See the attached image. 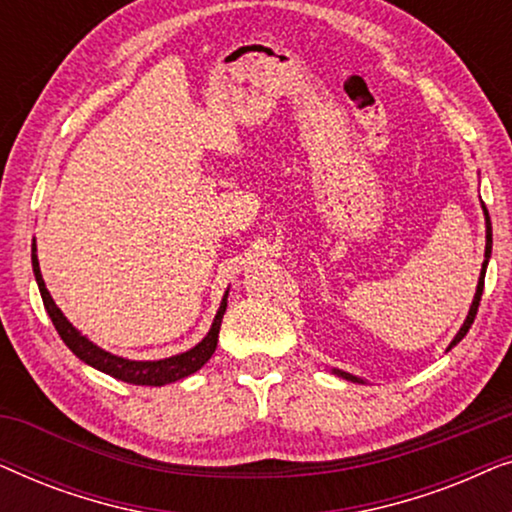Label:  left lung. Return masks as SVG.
Instances as JSON below:
<instances>
[{"mask_svg":"<svg viewBox=\"0 0 512 512\" xmlns=\"http://www.w3.org/2000/svg\"><path fill=\"white\" fill-rule=\"evenodd\" d=\"M482 209H485V219H487V247H485V263H482V272H480V282H478V291H475V298H473V305H471V312H468V317H466V321H464V326H461V331L457 333V338L452 340V345L450 347H454L457 345V342L464 338V335L468 333V328L473 326V321H475V314H478V305H480V298H482V289H485V270H487V263H489V256H492V221H489V212H487V207L482 205ZM335 373H338L340 377H345V380H352V382H361L359 377H354V375H349V373H342V370H335Z\"/></svg>","mask_w":512,"mask_h":512,"instance_id":"left-lung-1","label":"left lung"}]
</instances>
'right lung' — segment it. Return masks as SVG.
I'll use <instances>...</instances> for the list:
<instances>
[{
    "label": "right lung",
    "mask_w": 512,
    "mask_h": 512,
    "mask_svg": "<svg viewBox=\"0 0 512 512\" xmlns=\"http://www.w3.org/2000/svg\"><path fill=\"white\" fill-rule=\"evenodd\" d=\"M34 251H32V268H34V277H37L41 298H44V307H46L48 317H51L55 331L60 333L62 342H65V345L72 349V352L79 356L81 361H86L88 366L102 370V373H107L111 377H116V380H123L128 384H142V387H163V384L177 382V380H181V377L193 375L195 370H200L202 366H205V363L209 361V356L214 354L216 342H219L223 312H226V307H228V293L223 296L219 312H216V317H214V324H212V328H209L207 338L202 340L200 345H195L193 349H188V352L179 354V356H172V359L128 361V359H121V356L104 352V349L93 345L88 338H83V335L76 331L72 324H69L67 317L60 312V307L55 305V300L51 298V293H48V289H46L44 277H41V270H39L37 254H34Z\"/></svg>",
    "instance_id": "add662e5"
}]
</instances>
